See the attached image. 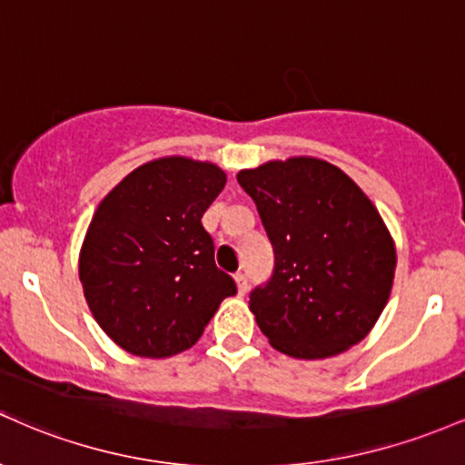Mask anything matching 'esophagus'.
Here are the masks:
<instances>
[{
	"instance_id": "1",
	"label": "esophagus",
	"mask_w": 465,
	"mask_h": 465,
	"mask_svg": "<svg viewBox=\"0 0 465 465\" xmlns=\"http://www.w3.org/2000/svg\"><path fill=\"white\" fill-rule=\"evenodd\" d=\"M234 281H237L239 294H246V292H248V274L246 272H237V274H234Z\"/></svg>"
}]
</instances>
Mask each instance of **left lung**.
<instances>
[{
    "label": "left lung",
    "instance_id": "1",
    "mask_svg": "<svg viewBox=\"0 0 465 465\" xmlns=\"http://www.w3.org/2000/svg\"><path fill=\"white\" fill-rule=\"evenodd\" d=\"M274 248V270L250 292L270 345L330 358L358 345L387 305L395 246L367 195L338 166L290 158L239 171Z\"/></svg>",
    "mask_w": 465,
    "mask_h": 465
}]
</instances>
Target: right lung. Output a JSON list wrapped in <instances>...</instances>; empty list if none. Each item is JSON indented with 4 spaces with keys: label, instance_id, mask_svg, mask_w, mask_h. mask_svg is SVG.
<instances>
[{
    "label": "right lung",
    "instance_id": "right-lung-1",
    "mask_svg": "<svg viewBox=\"0 0 465 465\" xmlns=\"http://www.w3.org/2000/svg\"><path fill=\"white\" fill-rule=\"evenodd\" d=\"M223 184L226 173L215 164L160 158L132 171L94 213L78 274L94 318L124 351H184L219 302L237 294L202 226Z\"/></svg>",
    "mask_w": 465,
    "mask_h": 465
}]
</instances>
